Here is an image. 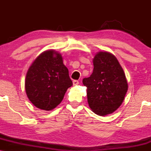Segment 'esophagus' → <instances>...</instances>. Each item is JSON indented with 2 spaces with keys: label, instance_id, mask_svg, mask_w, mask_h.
<instances>
[{
  "label": "esophagus",
  "instance_id": "obj_1",
  "mask_svg": "<svg viewBox=\"0 0 151 151\" xmlns=\"http://www.w3.org/2000/svg\"><path fill=\"white\" fill-rule=\"evenodd\" d=\"M79 84V81L78 80H74L73 81V85H78V84Z\"/></svg>",
  "mask_w": 151,
  "mask_h": 151
}]
</instances>
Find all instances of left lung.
Instances as JSON below:
<instances>
[{
    "label": "left lung",
    "mask_w": 151,
    "mask_h": 151,
    "mask_svg": "<svg viewBox=\"0 0 151 151\" xmlns=\"http://www.w3.org/2000/svg\"><path fill=\"white\" fill-rule=\"evenodd\" d=\"M93 70L89 77L84 78L87 88V100L93 112L99 116L112 114L121 105L128 90L122 67L115 56L99 52L93 60Z\"/></svg>",
    "instance_id": "1"
}]
</instances>
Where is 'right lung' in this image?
I'll return each instance as SVG.
<instances>
[{
  "instance_id": "obj_1",
  "label": "right lung",
  "mask_w": 151,
  "mask_h": 151,
  "mask_svg": "<svg viewBox=\"0 0 151 151\" xmlns=\"http://www.w3.org/2000/svg\"><path fill=\"white\" fill-rule=\"evenodd\" d=\"M72 84L61 55L47 50L40 54L30 67L25 86L32 104L50 111L61 103L67 89Z\"/></svg>"
}]
</instances>
